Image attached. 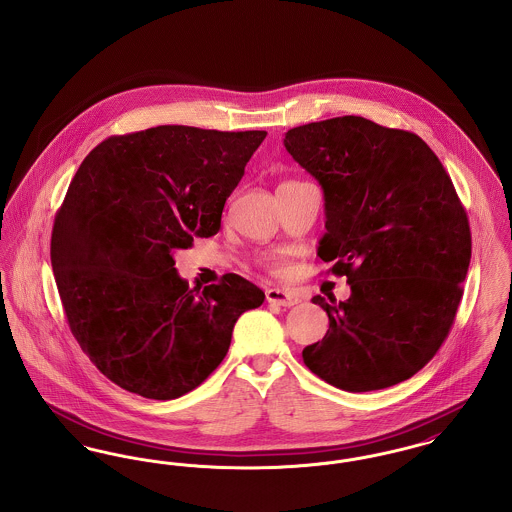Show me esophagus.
<instances>
[{"instance_id":"34e87169","label":"esophagus","mask_w":512,"mask_h":512,"mask_svg":"<svg viewBox=\"0 0 512 512\" xmlns=\"http://www.w3.org/2000/svg\"><path fill=\"white\" fill-rule=\"evenodd\" d=\"M268 303H276L282 307H293L299 303V297L292 292V290H282V288H268L267 292Z\"/></svg>"}]
</instances>
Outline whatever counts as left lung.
Instances as JSON below:
<instances>
[{"label": "left lung", "mask_w": 512, "mask_h": 512, "mask_svg": "<svg viewBox=\"0 0 512 512\" xmlns=\"http://www.w3.org/2000/svg\"><path fill=\"white\" fill-rule=\"evenodd\" d=\"M284 146L324 192L317 255L347 276L303 363L340 390H384L430 363L457 315L472 240L459 195L413 132L336 117L286 132Z\"/></svg>", "instance_id": "left-lung-1"}]
</instances>
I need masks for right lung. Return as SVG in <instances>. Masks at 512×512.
<instances>
[{
    "label": "right lung",
    "mask_w": 512,
    "mask_h": 512,
    "mask_svg": "<svg viewBox=\"0 0 512 512\" xmlns=\"http://www.w3.org/2000/svg\"><path fill=\"white\" fill-rule=\"evenodd\" d=\"M265 130L165 124L111 136L82 161L55 215L51 267L74 338L122 390H195L265 293L238 274L190 288L174 251L219 232L226 199Z\"/></svg>",
    "instance_id": "obj_1"
}]
</instances>
